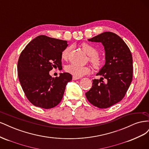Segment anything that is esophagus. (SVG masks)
<instances>
[{
  "instance_id": "obj_1",
  "label": "esophagus",
  "mask_w": 149,
  "mask_h": 149,
  "mask_svg": "<svg viewBox=\"0 0 149 149\" xmlns=\"http://www.w3.org/2000/svg\"><path fill=\"white\" fill-rule=\"evenodd\" d=\"M80 79V78L76 77V76H73V80H77V79Z\"/></svg>"
}]
</instances>
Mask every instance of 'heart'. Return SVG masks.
Returning a JSON list of instances; mask_svg holds the SVG:
<instances>
[{
  "mask_svg": "<svg viewBox=\"0 0 149 149\" xmlns=\"http://www.w3.org/2000/svg\"><path fill=\"white\" fill-rule=\"evenodd\" d=\"M83 50L89 56V61L91 63L94 68L100 69L104 64V58L102 56L98 55L97 49L94 46L87 43L81 44ZM70 48L67 47L65 48L61 52V58L63 60H67L69 56ZM66 71L72 75L76 77L81 76L89 73L90 72V68L86 66H79L76 64H70L65 68Z\"/></svg>",
  "mask_w": 149,
  "mask_h": 149,
  "instance_id": "heart-1",
  "label": "heart"
}]
</instances>
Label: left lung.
I'll return each instance as SVG.
<instances>
[{
    "label": "left lung",
    "mask_w": 149,
    "mask_h": 149,
    "mask_svg": "<svg viewBox=\"0 0 149 149\" xmlns=\"http://www.w3.org/2000/svg\"><path fill=\"white\" fill-rule=\"evenodd\" d=\"M88 41L102 44L106 62L96 74L102 77L93 80L92 87L86 93V96L94 106L101 109L109 107L123 100L132 82V54L124 40L110 31L95 36Z\"/></svg>",
    "instance_id": "obj_1"
}]
</instances>
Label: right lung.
Returning <instances> with one entry per match:
<instances>
[{
  "label": "right lung",
  "instance_id": "1",
  "mask_svg": "<svg viewBox=\"0 0 149 149\" xmlns=\"http://www.w3.org/2000/svg\"><path fill=\"white\" fill-rule=\"evenodd\" d=\"M67 41L40 35L22 52L17 64L18 76L23 91L34 106L50 109L61 101L67 83L72 79L68 73L52 78L49 71L61 69V52Z\"/></svg>",
  "mask_w": 149,
  "mask_h": 149
}]
</instances>
